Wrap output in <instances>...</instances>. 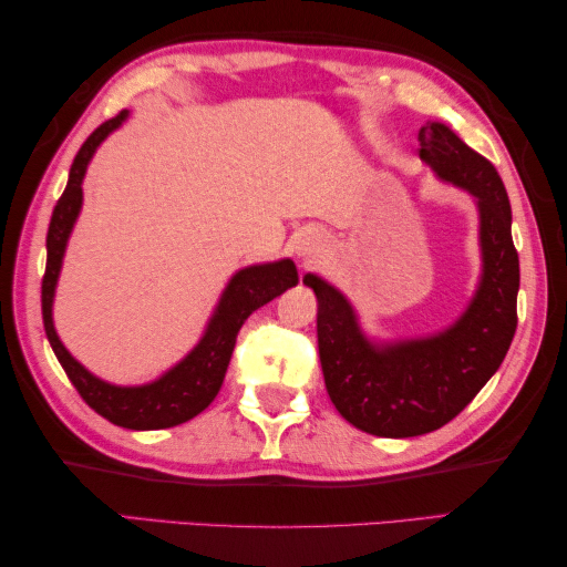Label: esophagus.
<instances>
[{
    "instance_id": "1",
    "label": "esophagus",
    "mask_w": 567,
    "mask_h": 567,
    "mask_svg": "<svg viewBox=\"0 0 567 567\" xmlns=\"http://www.w3.org/2000/svg\"><path fill=\"white\" fill-rule=\"evenodd\" d=\"M323 250H327V244L319 236L313 234H303L299 240V256L303 261H317V258L323 256Z\"/></svg>"
}]
</instances>
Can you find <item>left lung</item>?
<instances>
[{"mask_svg":"<svg viewBox=\"0 0 567 567\" xmlns=\"http://www.w3.org/2000/svg\"><path fill=\"white\" fill-rule=\"evenodd\" d=\"M420 157L480 206L485 274L465 317L432 339L377 349L361 337L344 296L319 276H303L319 299V357L333 406L357 430L394 440L452 422L503 364L517 329L519 258L503 178L440 123L420 130Z\"/></svg>","mask_w":567,"mask_h":567,"instance_id":"left-lung-1","label":"left lung"}]
</instances>
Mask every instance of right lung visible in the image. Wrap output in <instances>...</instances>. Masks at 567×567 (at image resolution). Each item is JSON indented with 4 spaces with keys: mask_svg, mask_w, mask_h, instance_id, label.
Returning a JSON list of instances; mask_svg holds the SVG:
<instances>
[{
    "mask_svg": "<svg viewBox=\"0 0 567 567\" xmlns=\"http://www.w3.org/2000/svg\"><path fill=\"white\" fill-rule=\"evenodd\" d=\"M125 110L102 123L92 133L74 155L70 168L68 188L52 210L50 230H48V266L42 276V321L44 333H48L54 357L70 377V382L78 389L80 396L85 399L90 410L117 426L127 430H165L193 420L216 399L218 389L226 377L230 354H234L236 337L244 321L261 309L276 296L299 284V271L293 261H278L266 266H250L238 271L230 278L226 293L218 303L216 317L210 319L206 337L200 344L185 357L178 367L171 369L168 374L147 386H113L100 382L87 369H82L78 361L70 357V351L62 347L52 327V296L54 284H58L64 246H68L72 223L78 218L82 206V175L87 171V163L95 147L105 141L107 133L123 123Z\"/></svg>",
    "mask_w": 567,
    "mask_h": 567,
    "instance_id": "right-lung-1",
    "label": "right lung"
}]
</instances>
